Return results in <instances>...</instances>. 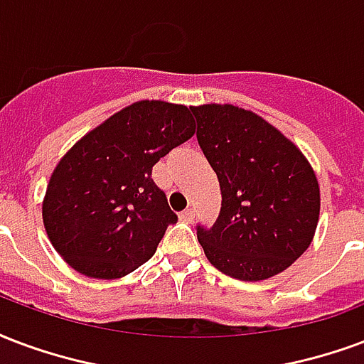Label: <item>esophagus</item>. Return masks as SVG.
Listing matches in <instances>:
<instances>
[{"mask_svg":"<svg viewBox=\"0 0 364 364\" xmlns=\"http://www.w3.org/2000/svg\"><path fill=\"white\" fill-rule=\"evenodd\" d=\"M181 220H183V222H187V223L193 222V220H195V210H193V208L183 210V212H181Z\"/></svg>","mask_w":364,"mask_h":364,"instance_id":"34e87169","label":"esophagus"}]
</instances>
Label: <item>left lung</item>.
I'll list each match as a JSON object with an SVG mask.
<instances>
[{"instance_id":"1","label":"left lung","mask_w":364,"mask_h":364,"mask_svg":"<svg viewBox=\"0 0 364 364\" xmlns=\"http://www.w3.org/2000/svg\"><path fill=\"white\" fill-rule=\"evenodd\" d=\"M196 139L216 171L222 210L196 237L210 264L243 279L278 276L312 243L320 187L305 154L250 109L231 104L191 106Z\"/></svg>"}]
</instances>
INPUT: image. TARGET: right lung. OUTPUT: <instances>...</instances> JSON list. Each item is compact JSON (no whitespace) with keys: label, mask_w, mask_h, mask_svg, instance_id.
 <instances>
[{"label":"right lung","mask_w":364,"mask_h":364,"mask_svg":"<svg viewBox=\"0 0 364 364\" xmlns=\"http://www.w3.org/2000/svg\"><path fill=\"white\" fill-rule=\"evenodd\" d=\"M193 134L189 107L141 100L67 150L48 183L42 220L73 270L117 279L152 258L177 220L152 181V168Z\"/></svg>","instance_id":"add662e5"}]
</instances>
